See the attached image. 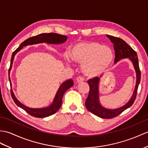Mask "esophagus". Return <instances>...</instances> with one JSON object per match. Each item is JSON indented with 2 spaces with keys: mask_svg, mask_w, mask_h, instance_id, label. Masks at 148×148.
Returning <instances> with one entry per match:
<instances>
[{
  "mask_svg": "<svg viewBox=\"0 0 148 148\" xmlns=\"http://www.w3.org/2000/svg\"><path fill=\"white\" fill-rule=\"evenodd\" d=\"M75 81H76L77 83H80V82H82L84 81V78L81 77V76H79L76 78Z\"/></svg>",
  "mask_w": 148,
  "mask_h": 148,
  "instance_id": "34e87169",
  "label": "esophagus"
}]
</instances>
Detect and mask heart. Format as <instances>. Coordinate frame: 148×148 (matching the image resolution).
I'll return each instance as SVG.
<instances>
[{"mask_svg": "<svg viewBox=\"0 0 148 148\" xmlns=\"http://www.w3.org/2000/svg\"><path fill=\"white\" fill-rule=\"evenodd\" d=\"M66 60L81 64V70L86 76L95 77L107 70L113 58V53L108 47L96 41H79L72 45L70 55Z\"/></svg>", "mask_w": 148, "mask_h": 148, "instance_id": "1", "label": "heart"}]
</instances>
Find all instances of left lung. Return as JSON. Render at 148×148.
<instances>
[{
	"mask_svg": "<svg viewBox=\"0 0 148 148\" xmlns=\"http://www.w3.org/2000/svg\"><path fill=\"white\" fill-rule=\"evenodd\" d=\"M108 38L113 43V48L115 50V64L121 59L125 58H129L132 61L136 73V84L135 90L130 100L122 107L116 109H107L102 106L99 101V91L98 86L99 78L98 77L89 79L88 82L90 86V92L88 97L85 101L86 107L89 112L97 115L103 119H112L117 116L125 110L131 106L134 102L137 93V89L140 81V71L139 66L138 58L136 51L134 50L125 41L120 38L115 37L106 35ZM101 77V76H100Z\"/></svg>",
	"mask_w": 148,
	"mask_h": 148,
	"instance_id": "obj_1",
	"label": "left lung"
}]
</instances>
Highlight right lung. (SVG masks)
Here are the masks:
<instances>
[{
    "label": "right lung",
    "instance_id": "1",
    "mask_svg": "<svg viewBox=\"0 0 148 148\" xmlns=\"http://www.w3.org/2000/svg\"><path fill=\"white\" fill-rule=\"evenodd\" d=\"M67 36L65 35H60V34L55 33H50L40 34V35H36L35 36L30 37L25 41H24V42L20 45L18 49L14 51L12 55L11 64H10V67L9 69V79L11 84V79H10L9 77V74L12 66L14 58L15 55L17 53V52H18L20 50H21L23 47L29 45H32L33 44H38L43 42L50 44H60L66 42L67 40ZM73 84L74 82L73 79H69L66 81L64 82L63 83L61 84L59 89L58 90L52 104L49 106H47V107L42 108H32L27 107V106L24 105L18 100V99L16 98L12 90H11V94L14 101L15 102V103L18 106H19L20 108L25 110L27 113H29V115L33 116H35V117L44 118L54 114V113H56L58 110V109L60 108V106L62 105V98L64 94L69 88L73 86Z\"/></svg>",
    "mask_w": 148,
    "mask_h": 148
}]
</instances>
